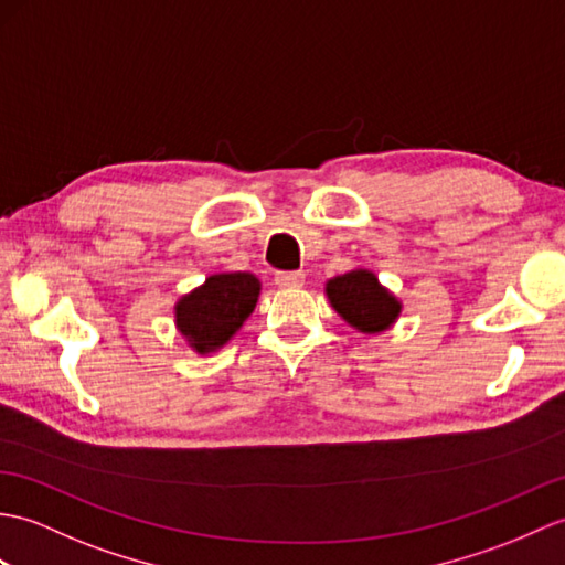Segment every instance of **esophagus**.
<instances>
[{"label":"esophagus","instance_id":"obj_1","mask_svg":"<svg viewBox=\"0 0 565 565\" xmlns=\"http://www.w3.org/2000/svg\"><path fill=\"white\" fill-rule=\"evenodd\" d=\"M274 281L284 288H294V286H300L306 281V274L303 271H277L274 274Z\"/></svg>","mask_w":565,"mask_h":565}]
</instances>
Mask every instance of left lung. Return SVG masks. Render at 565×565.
Here are the masks:
<instances>
[{
    "mask_svg": "<svg viewBox=\"0 0 565 565\" xmlns=\"http://www.w3.org/2000/svg\"><path fill=\"white\" fill-rule=\"evenodd\" d=\"M334 310L361 332H383L397 320L399 303L377 284L371 271L356 269L327 284Z\"/></svg>",
    "mask_w": 565,
    "mask_h": 565,
    "instance_id": "left-lung-1",
    "label": "left lung"
}]
</instances>
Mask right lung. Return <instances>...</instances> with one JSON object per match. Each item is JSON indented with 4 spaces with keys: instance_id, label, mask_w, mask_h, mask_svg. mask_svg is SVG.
<instances>
[{
    "instance_id": "obj_1",
    "label": "right lung",
    "mask_w": 565,
    "mask_h": 565,
    "mask_svg": "<svg viewBox=\"0 0 565 565\" xmlns=\"http://www.w3.org/2000/svg\"><path fill=\"white\" fill-rule=\"evenodd\" d=\"M257 296L259 281L253 274H214L178 303V330L200 353L214 351L241 330L247 315L255 310Z\"/></svg>"
}]
</instances>
